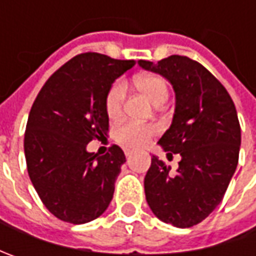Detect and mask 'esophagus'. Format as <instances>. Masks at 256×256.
Segmentation results:
<instances>
[{"mask_svg":"<svg viewBox=\"0 0 256 256\" xmlns=\"http://www.w3.org/2000/svg\"><path fill=\"white\" fill-rule=\"evenodd\" d=\"M124 152H125V156H126V158H130V156L132 155V151H131V150H128V148H125V150H124Z\"/></svg>","mask_w":256,"mask_h":256,"instance_id":"1","label":"esophagus"}]
</instances>
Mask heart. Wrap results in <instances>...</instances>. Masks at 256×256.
Wrapping results in <instances>:
<instances>
[{"label":"heart","mask_w":256,"mask_h":256,"mask_svg":"<svg viewBox=\"0 0 256 256\" xmlns=\"http://www.w3.org/2000/svg\"><path fill=\"white\" fill-rule=\"evenodd\" d=\"M138 90H141L154 105H162L170 95L168 84L162 76L158 75H140L134 80ZM126 98V84L124 80H116L108 90L105 96V111L110 116H118L122 112L124 102ZM158 132V126L154 124L136 122L125 120L115 125L114 136L118 142L128 148H138L148 142L154 134Z\"/></svg>","instance_id":"heart-1"}]
</instances>
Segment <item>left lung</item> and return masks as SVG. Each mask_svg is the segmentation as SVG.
<instances>
[{"instance_id": "obj_1", "label": "left lung", "mask_w": 256, "mask_h": 256, "mask_svg": "<svg viewBox=\"0 0 256 256\" xmlns=\"http://www.w3.org/2000/svg\"><path fill=\"white\" fill-rule=\"evenodd\" d=\"M138 64L172 84L175 114L158 144L166 156L181 155L175 174L152 155L144 180L146 202L161 221L190 228L218 206L236 170L241 145L236 110L225 86L188 56Z\"/></svg>"}]
</instances>
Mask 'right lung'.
<instances>
[{"instance_id": "right-lung-1", "label": "right lung", "mask_w": 256, "mask_h": 256, "mask_svg": "<svg viewBox=\"0 0 256 256\" xmlns=\"http://www.w3.org/2000/svg\"><path fill=\"white\" fill-rule=\"evenodd\" d=\"M134 65L132 60L98 52L76 55L46 80L31 106L24 136L26 170L45 208L61 221H92L112 200L124 151L112 145L98 155L86 145L105 138L106 92Z\"/></svg>"}]
</instances>
